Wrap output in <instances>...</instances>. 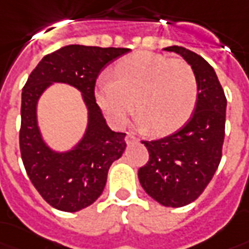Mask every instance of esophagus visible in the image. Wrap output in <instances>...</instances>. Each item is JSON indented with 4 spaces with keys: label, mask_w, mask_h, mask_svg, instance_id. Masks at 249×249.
Returning a JSON list of instances; mask_svg holds the SVG:
<instances>
[{
    "label": "esophagus",
    "mask_w": 249,
    "mask_h": 249,
    "mask_svg": "<svg viewBox=\"0 0 249 249\" xmlns=\"http://www.w3.org/2000/svg\"><path fill=\"white\" fill-rule=\"evenodd\" d=\"M136 141H137V139L134 137L133 134H130V133L126 134V137H125V142L132 143V142H136Z\"/></svg>",
    "instance_id": "34e87169"
}]
</instances>
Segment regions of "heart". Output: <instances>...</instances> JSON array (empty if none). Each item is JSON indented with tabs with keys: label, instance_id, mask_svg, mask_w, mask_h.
<instances>
[{
	"label": "heart",
	"instance_id": "obj_1",
	"mask_svg": "<svg viewBox=\"0 0 249 249\" xmlns=\"http://www.w3.org/2000/svg\"><path fill=\"white\" fill-rule=\"evenodd\" d=\"M95 97L115 128L124 125L133 100L140 126L161 136L176 132L190 119L198 101V82L185 62L139 51L117 62L113 79L104 75L97 80Z\"/></svg>",
	"mask_w": 249,
	"mask_h": 249
}]
</instances>
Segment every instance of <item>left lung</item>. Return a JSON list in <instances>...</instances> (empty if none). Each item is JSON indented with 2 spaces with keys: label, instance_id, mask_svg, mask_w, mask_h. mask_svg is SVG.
I'll return each instance as SVG.
<instances>
[{
  "label": "left lung",
  "instance_id": "left-lung-1",
  "mask_svg": "<svg viewBox=\"0 0 249 249\" xmlns=\"http://www.w3.org/2000/svg\"><path fill=\"white\" fill-rule=\"evenodd\" d=\"M163 50L181 55L190 64L198 82V101L181 129L163 139L142 141L149 161L140 167L139 179L160 204L182 207L203 193L218 169L227 100L215 70L200 55L181 46Z\"/></svg>",
  "mask_w": 249,
  "mask_h": 249
}]
</instances>
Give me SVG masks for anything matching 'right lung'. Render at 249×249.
I'll list each match as a JSON object with an SVG mask.
<instances>
[{
	"label": "right lung",
	"mask_w": 249,
	"mask_h": 249,
	"mask_svg": "<svg viewBox=\"0 0 249 249\" xmlns=\"http://www.w3.org/2000/svg\"><path fill=\"white\" fill-rule=\"evenodd\" d=\"M129 49L68 45L42 58L22 89L19 148L31 183L53 207L76 213L91 206L107 183L110 165L125 152V133L107 125L95 99L99 73ZM54 82L68 84L82 95L88 126L68 151H55L43 139L37 101Z\"/></svg>",
	"instance_id": "obj_1"
}]
</instances>
